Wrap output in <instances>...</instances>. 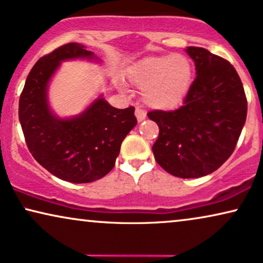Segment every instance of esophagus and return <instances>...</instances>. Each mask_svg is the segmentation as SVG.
I'll return each mask as SVG.
<instances>
[{
    "instance_id": "34e87169",
    "label": "esophagus",
    "mask_w": 263,
    "mask_h": 263,
    "mask_svg": "<svg viewBox=\"0 0 263 263\" xmlns=\"http://www.w3.org/2000/svg\"><path fill=\"white\" fill-rule=\"evenodd\" d=\"M135 116H136V118H138L139 122H142V121H144V119L146 118L145 111L142 110L141 107H136V108H135Z\"/></svg>"
}]
</instances>
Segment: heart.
<instances>
[{
    "instance_id": "1",
    "label": "heart",
    "mask_w": 263,
    "mask_h": 263,
    "mask_svg": "<svg viewBox=\"0 0 263 263\" xmlns=\"http://www.w3.org/2000/svg\"><path fill=\"white\" fill-rule=\"evenodd\" d=\"M193 69L182 54L148 57L130 71V81L145 90L146 104L158 110L177 106L185 99L192 82Z\"/></svg>"
}]
</instances>
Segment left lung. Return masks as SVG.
<instances>
[{
    "label": "left lung",
    "mask_w": 263,
    "mask_h": 263,
    "mask_svg": "<svg viewBox=\"0 0 263 263\" xmlns=\"http://www.w3.org/2000/svg\"><path fill=\"white\" fill-rule=\"evenodd\" d=\"M196 78L181 107L148 112L158 124L152 146L165 172L194 179L219 169L233 153L245 124L248 101L236 69L223 58L199 47H187Z\"/></svg>",
    "instance_id": "obj_1"
}]
</instances>
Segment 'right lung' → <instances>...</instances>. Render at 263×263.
<instances>
[{"instance_id":"right-lung-1","label":"right lung","mask_w":263,"mask_h":263,"mask_svg":"<svg viewBox=\"0 0 263 263\" xmlns=\"http://www.w3.org/2000/svg\"><path fill=\"white\" fill-rule=\"evenodd\" d=\"M98 59L83 44L67 43L41 58L30 71L19 99V121L33 158L64 181H97L115 166L122 141L135 127L134 111L111 106L100 95L71 118L50 110L48 84L61 61Z\"/></svg>"}]
</instances>
